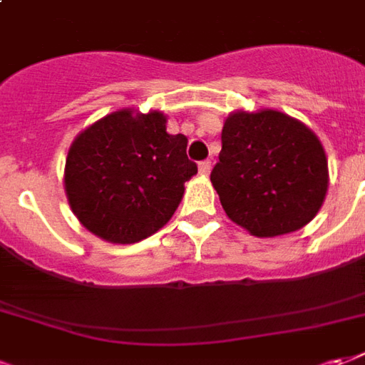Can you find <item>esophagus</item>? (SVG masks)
Wrapping results in <instances>:
<instances>
[{
	"label": "esophagus",
	"instance_id": "obj_1",
	"mask_svg": "<svg viewBox=\"0 0 365 365\" xmlns=\"http://www.w3.org/2000/svg\"><path fill=\"white\" fill-rule=\"evenodd\" d=\"M198 171H200L202 177H208L210 171H212V161H202V163L198 165Z\"/></svg>",
	"mask_w": 365,
	"mask_h": 365
}]
</instances>
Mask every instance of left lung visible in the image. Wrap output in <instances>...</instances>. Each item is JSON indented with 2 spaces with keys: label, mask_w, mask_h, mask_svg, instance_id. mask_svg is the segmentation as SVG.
<instances>
[{
  "label": "left lung",
  "mask_w": 365,
  "mask_h": 365,
  "mask_svg": "<svg viewBox=\"0 0 365 365\" xmlns=\"http://www.w3.org/2000/svg\"><path fill=\"white\" fill-rule=\"evenodd\" d=\"M210 180L231 222L255 237H278L319 214L329 163L317 134L302 120L274 108L233 110Z\"/></svg>",
  "instance_id": "obj_1"
}]
</instances>
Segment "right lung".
Masks as SVG:
<instances>
[{"label":"right lung","mask_w":365,"mask_h":365,"mask_svg":"<svg viewBox=\"0 0 365 365\" xmlns=\"http://www.w3.org/2000/svg\"><path fill=\"white\" fill-rule=\"evenodd\" d=\"M186 135L167 132L161 110L120 108L71 142L63 188L79 223L108 243L132 245L163 227L198 173Z\"/></svg>","instance_id":"right-lung-1"}]
</instances>
